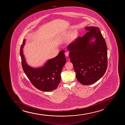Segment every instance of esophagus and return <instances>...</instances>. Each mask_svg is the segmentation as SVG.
<instances>
[{
	"label": "esophagus",
	"instance_id": "obj_1",
	"mask_svg": "<svg viewBox=\"0 0 125 125\" xmlns=\"http://www.w3.org/2000/svg\"><path fill=\"white\" fill-rule=\"evenodd\" d=\"M69 52H66L65 53V54L66 57H68V55H69Z\"/></svg>",
	"mask_w": 125,
	"mask_h": 125
}]
</instances>
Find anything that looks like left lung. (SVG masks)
<instances>
[{"label": "left lung", "instance_id": "left-lung-1", "mask_svg": "<svg viewBox=\"0 0 125 125\" xmlns=\"http://www.w3.org/2000/svg\"><path fill=\"white\" fill-rule=\"evenodd\" d=\"M88 31L79 36L67 47L76 78L83 85H90L103 76L107 67L105 41L99 28L88 27ZM94 38L95 40L91 42Z\"/></svg>", "mask_w": 125, "mask_h": 125}]
</instances>
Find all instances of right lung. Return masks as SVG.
<instances>
[{"instance_id":"right-lung-1","label":"right lung","mask_w":125,"mask_h":125,"mask_svg":"<svg viewBox=\"0 0 125 125\" xmlns=\"http://www.w3.org/2000/svg\"><path fill=\"white\" fill-rule=\"evenodd\" d=\"M25 40L20 49V55L23 71L33 86L43 92H50L57 89L60 82L61 73L66 63L64 50H61L58 55L47 62L43 66L33 68L26 63L23 54Z\"/></svg>"}]
</instances>
